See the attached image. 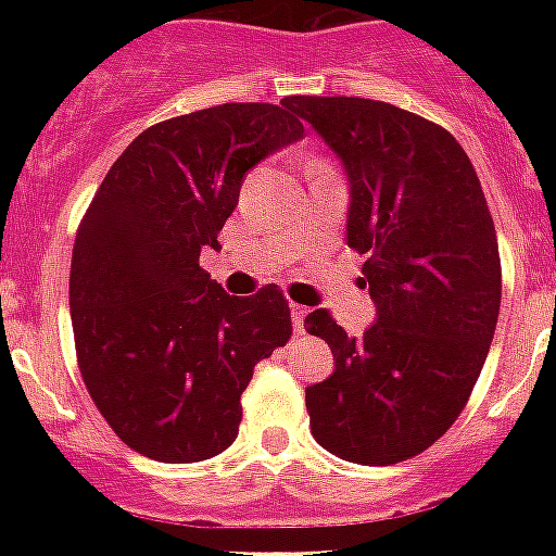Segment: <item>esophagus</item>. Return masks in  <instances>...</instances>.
I'll use <instances>...</instances> for the list:
<instances>
[{
	"label": "esophagus",
	"mask_w": 556,
	"mask_h": 556,
	"mask_svg": "<svg viewBox=\"0 0 556 556\" xmlns=\"http://www.w3.org/2000/svg\"><path fill=\"white\" fill-rule=\"evenodd\" d=\"M305 314H308V308H303V305H300V303H291V323H294V331H296V334L303 331Z\"/></svg>",
	"instance_id": "34e87169"
}]
</instances>
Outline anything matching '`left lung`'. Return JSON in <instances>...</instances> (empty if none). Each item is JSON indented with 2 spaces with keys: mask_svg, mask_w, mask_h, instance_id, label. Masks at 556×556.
I'll use <instances>...</instances> for the list:
<instances>
[{
  "mask_svg": "<svg viewBox=\"0 0 556 556\" xmlns=\"http://www.w3.org/2000/svg\"><path fill=\"white\" fill-rule=\"evenodd\" d=\"M343 161L346 242L364 253L378 320L349 338L326 308L305 331L334 371L305 389L312 435L355 465H397L465 409L502 300L500 242L462 143L427 117L366 98H288Z\"/></svg>",
  "mask_w": 556,
  "mask_h": 556,
  "instance_id": "1",
  "label": "left lung"
}]
</instances>
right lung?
<instances>
[{
    "instance_id": "obj_1",
    "label": "right lung",
    "mask_w": 556,
    "mask_h": 556,
    "mask_svg": "<svg viewBox=\"0 0 556 556\" xmlns=\"http://www.w3.org/2000/svg\"><path fill=\"white\" fill-rule=\"evenodd\" d=\"M303 132L274 103L199 109L138 135L94 192L72 253L74 346L135 453L190 465L230 447L253 366L291 338L277 286L230 296L199 256L222 248L244 173Z\"/></svg>"
}]
</instances>
